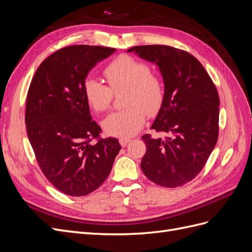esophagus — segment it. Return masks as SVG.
<instances>
[{"mask_svg": "<svg viewBox=\"0 0 252 252\" xmlns=\"http://www.w3.org/2000/svg\"><path fill=\"white\" fill-rule=\"evenodd\" d=\"M119 141H120L121 146H122V147H125V146H127L128 143L130 142V139H128V138H121Z\"/></svg>", "mask_w": 252, "mask_h": 252, "instance_id": "1", "label": "esophagus"}]
</instances>
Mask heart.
<instances>
[{"instance_id": "obj_1", "label": "heart", "mask_w": 252, "mask_h": 252, "mask_svg": "<svg viewBox=\"0 0 252 252\" xmlns=\"http://www.w3.org/2000/svg\"><path fill=\"white\" fill-rule=\"evenodd\" d=\"M106 84L95 79H86L83 93L89 107L96 113L106 112L112 104L113 94L125 89V107L111 113L104 121L106 132L118 136H130L138 132L146 120L161 109L165 98L162 79L150 71L147 63L129 55L113 59L103 69Z\"/></svg>"}]
</instances>
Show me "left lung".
<instances>
[{
	"mask_svg": "<svg viewBox=\"0 0 252 252\" xmlns=\"http://www.w3.org/2000/svg\"><path fill=\"white\" fill-rule=\"evenodd\" d=\"M156 63L165 84V98L152 130L164 139L144 134V174L163 187H180L199 174L219 138L218 90L200 61L187 51L167 45L134 46Z\"/></svg>",
	"mask_w": 252,
	"mask_h": 252,
	"instance_id": "8db88e82",
	"label": "left lung"
}]
</instances>
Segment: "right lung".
Masks as SVG:
<instances>
[{
  "label": "right lung",
  "mask_w": 252,
  "mask_h": 252,
  "mask_svg": "<svg viewBox=\"0 0 252 252\" xmlns=\"http://www.w3.org/2000/svg\"><path fill=\"white\" fill-rule=\"evenodd\" d=\"M114 51L89 45L64 47L43 61L30 83L28 139L45 177L67 195H87L100 187L122 148L117 139L101 138L83 93L91 68Z\"/></svg>",
  "instance_id": "obj_1"
}]
</instances>
